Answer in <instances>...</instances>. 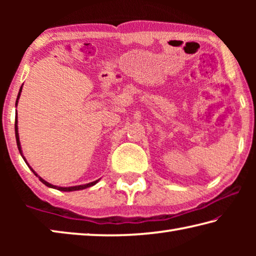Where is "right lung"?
Wrapping results in <instances>:
<instances>
[{
  "label": "right lung",
  "instance_id": "right-lung-1",
  "mask_svg": "<svg viewBox=\"0 0 256 256\" xmlns=\"http://www.w3.org/2000/svg\"><path fill=\"white\" fill-rule=\"evenodd\" d=\"M21 90H22V86H21L20 88V90H19V94H18V97H16V106L18 105V100H19V97H20V94H21ZM14 131H16V146H18V149H19V152H20V154L22 156V158L24 159V162H26V158L24 157V154H22V150H21V146H20V140H19V133H18V120H16V123H14ZM27 164H28V162H27ZM29 166V164H28ZM29 168L30 170H32V172L36 176H38L37 174H36V172H34L32 167L29 166ZM38 178H40V180L42 182V183H44L46 186H48V188H55V190H64V192H71V190H84V188H90V186H92V185H94L96 183H98V180H94V182H92V183H88V184H84V185H78V186H71V188H60V186H56V185H52V184H50L48 182H46L45 180H42V177H40L38 176Z\"/></svg>",
  "mask_w": 256,
  "mask_h": 256
}]
</instances>
